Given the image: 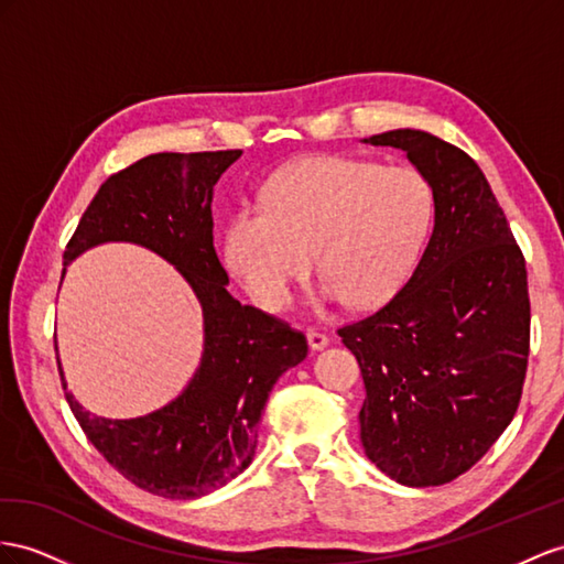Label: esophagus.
<instances>
[{
  "label": "esophagus",
  "mask_w": 564,
  "mask_h": 564,
  "mask_svg": "<svg viewBox=\"0 0 564 564\" xmlns=\"http://www.w3.org/2000/svg\"><path fill=\"white\" fill-rule=\"evenodd\" d=\"M307 343H310L312 350H324L326 345H328V336L322 334V330L310 328V330H307Z\"/></svg>",
  "instance_id": "esophagus-1"
}]
</instances>
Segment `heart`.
I'll return each instance as SVG.
<instances>
[{"mask_svg":"<svg viewBox=\"0 0 564 564\" xmlns=\"http://www.w3.org/2000/svg\"><path fill=\"white\" fill-rule=\"evenodd\" d=\"M431 187L408 164L312 156L273 173L230 216L224 257L259 307L283 310L312 269L322 300L371 305L405 281L431 226Z\"/></svg>","mask_w":564,"mask_h":564,"instance_id":"1","label":"heart"}]
</instances>
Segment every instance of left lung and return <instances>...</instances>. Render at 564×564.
<instances>
[{
  "mask_svg": "<svg viewBox=\"0 0 564 564\" xmlns=\"http://www.w3.org/2000/svg\"><path fill=\"white\" fill-rule=\"evenodd\" d=\"M365 142L408 154L433 193V228L393 300L338 328L367 388L359 438L398 484L441 486L471 469L519 408L531 324L527 264L467 152L414 128Z\"/></svg>",
  "mask_w": 564,
  "mask_h": 564,
  "instance_id": "1",
  "label": "left lung"
}]
</instances>
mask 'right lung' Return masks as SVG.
<instances>
[{
  "mask_svg": "<svg viewBox=\"0 0 564 564\" xmlns=\"http://www.w3.org/2000/svg\"><path fill=\"white\" fill-rule=\"evenodd\" d=\"M242 150L159 152L109 176L85 209L64 264L102 242H135L164 257L193 288L205 319V352L185 391L135 420L80 408L62 386L85 436L113 469L148 494L193 500L248 469L273 383L307 357V338L226 291L214 250L212 197ZM59 362V359H56Z\"/></svg>",
  "mask_w": 564,
  "mask_h": 564,
  "instance_id": "add662e5",
  "label": "right lung"
}]
</instances>
